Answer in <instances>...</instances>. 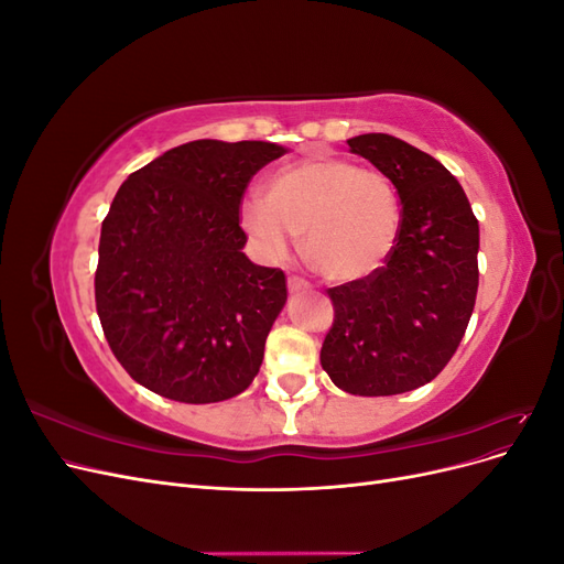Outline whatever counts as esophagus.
I'll return each instance as SVG.
<instances>
[{
  "instance_id": "obj_1",
  "label": "esophagus",
  "mask_w": 564,
  "mask_h": 564,
  "mask_svg": "<svg viewBox=\"0 0 564 564\" xmlns=\"http://www.w3.org/2000/svg\"><path fill=\"white\" fill-rule=\"evenodd\" d=\"M289 292H292V294H305V292H311V284L305 282L303 278L292 275V278H289Z\"/></svg>"
}]
</instances>
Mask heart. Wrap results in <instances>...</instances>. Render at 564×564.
Listing matches in <instances>:
<instances>
[{
  "instance_id": "1",
  "label": "heart",
  "mask_w": 564,
  "mask_h": 564,
  "mask_svg": "<svg viewBox=\"0 0 564 564\" xmlns=\"http://www.w3.org/2000/svg\"><path fill=\"white\" fill-rule=\"evenodd\" d=\"M247 235L270 259H280L303 232V256L322 278L355 282L373 275L392 253L402 204L377 169L332 155H311L278 169L265 195L240 207Z\"/></svg>"
}]
</instances>
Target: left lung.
<instances>
[{"label":"left lung","mask_w":564,"mask_h":564,"mask_svg":"<svg viewBox=\"0 0 564 564\" xmlns=\"http://www.w3.org/2000/svg\"><path fill=\"white\" fill-rule=\"evenodd\" d=\"M398 187L402 226L388 261L327 289L334 324L322 369L350 395H398L447 367L477 296L480 226L460 183L429 152L388 133L348 141Z\"/></svg>","instance_id":"obj_1"}]
</instances>
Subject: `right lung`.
Returning a JSON list of instances; mask_svg holds the SVG:
<instances>
[{"instance_id":"1","label":"right lung","mask_w":564,"mask_h":564,"mask_svg":"<svg viewBox=\"0 0 564 564\" xmlns=\"http://www.w3.org/2000/svg\"><path fill=\"white\" fill-rule=\"evenodd\" d=\"M284 148L193 141L133 172L104 218L96 311L117 362L162 398L240 395L286 301L280 268L251 263L240 207Z\"/></svg>"}]
</instances>
